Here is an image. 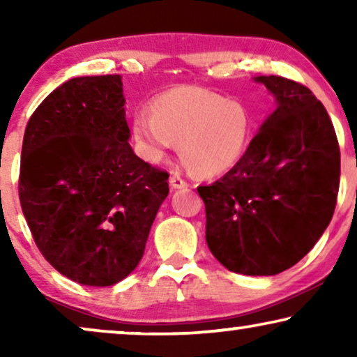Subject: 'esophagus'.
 Listing matches in <instances>:
<instances>
[{
	"instance_id": "34e87169",
	"label": "esophagus",
	"mask_w": 357,
	"mask_h": 357,
	"mask_svg": "<svg viewBox=\"0 0 357 357\" xmlns=\"http://www.w3.org/2000/svg\"><path fill=\"white\" fill-rule=\"evenodd\" d=\"M187 185L188 183L185 182V180L180 177L178 174H174L172 177H170V187L175 188V190H177V188H185V187H187Z\"/></svg>"
}]
</instances>
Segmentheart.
Here are the masks:
<instances>
[{
	"instance_id": "obj_1",
	"label": "heart",
	"mask_w": 357,
	"mask_h": 357,
	"mask_svg": "<svg viewBox=\"0 0 357 357\" xmlns=\"http://www.w3.org/2000/svg\"><path fill=\"white\" fill-rule=\"evenodd\" d=\"M133 138L141 155L159 162L174 143L183 162L198 175L232 169L250 144L253 119L241 100L203 87H174L133 115Z\"/></svg>"
}]
</instances>
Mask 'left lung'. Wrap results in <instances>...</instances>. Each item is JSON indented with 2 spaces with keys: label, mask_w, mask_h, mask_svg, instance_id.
Here are the masks:
<instances>
[{
  "label": "left lung",
  "mask_w": 357,
  "mask_h": 357,
  "mask_svg": "<svg viewBox=\"0 0 357 357\" xmlns=\"http://www.w3.org/2000/svg\"><path fill=\"white\" fill-rule=\"evenodd\" d=\"M278 107L242 159L198 187L206 242L229 271L273 276L312 250L335 213L340 146L326 109L309 87L258 76Z\"/></svg>",
  "instance_id": "1"
}]
</instances>
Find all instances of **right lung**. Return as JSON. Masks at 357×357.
Here are the masks:
<instances>
[{"mask_svg":"<svg viewBox=\"0 0 357 357\" xmlns=\"http://www.w3.org/2000/svg\"><path fill=\"white\" fill-rule=\"evenodd\" d=\"M121 86L120 75L73 77L24 133V218L45 260L84 286H112L138 266L169 195V174L128 143Z\"/></svg>","mask_w":357,"mask_h":357,"instance_id":"1","label":"right lung"}]
</instances>
